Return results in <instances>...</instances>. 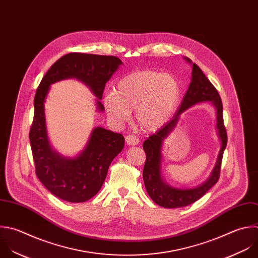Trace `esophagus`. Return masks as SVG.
I'll use <instances>...</instances> for the list:
<instances>
[{
    "label": "esophagus",
    "mask_w": 258,
    "mask_h": 258,
    "mask_svg": "<svg viewBox=\"0 0 258 258\" xmlns=\"http://www.w3.org/2000/svg\"><path fill=\"white\" fill-rule=\"evenodd\" d=\"M125 142H126V144L130 145V146H135V145H138L140 141H139V139H138L136 136H134V135H127V136L125 137Z\"/></svg>",
    "instance_id": "34e87169"
}]
</instances>
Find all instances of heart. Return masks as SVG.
Returning a JSON list of instances; mask_svg holds the SVG:
<instances>
[{"mask_svg":"<svg viewBox=\"0 0 258 258\" xmlns=\"http://www.w3.org/2000/svg\"><path fill=\"white\" fill-rule=\"evenodd\" d=\"M181 95L178 81L171 75L154 70L133 72L122 77L116 90L104 96L109 119L121 125L136 109V121L145 132L163 126L175 111Z\"/></svg>","mask_w":258,"mask_h":258,"instance_id":"heart-1","label":"heart"}]
</instances>
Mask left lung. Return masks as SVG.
Here are the masks:
<instances>
[{"label":"left lung","instance_id":"obj_1","mask_svg":"<svg viewBox=\"0 0 258 258\" xmlns=\"http://www.w3.org/2000/svg\"><path fill=\"white\" fill-rule=\"evenodd\" d=\"M191 62L189 58H185ZM204 101H211L217 110V129L222 145L218 155L217 163L209 179L202 186L190 190H179L167 186L160 177V148L164 138L176 126L179 115L190 106ZM227 146V132L224 125L223 104L221 97L214 87V85L203 73L201 68L192 64L191 82L189 87L180 103V106L174 116L170 121L165 123L154 135L150 136L143 144V149L146 153V162L143 170L144 183L149 197L157 205L167 208L175 209L182 208L200 200L205 196L219 180L222 165L223 154Z\"/></svg>","mask_w":258,"mask_h":258}]
</instances>
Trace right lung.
<instances>
[{"instance_id": "right-lung-1", "label": "right lung", "mask_w": 258, "mask_h": 258, "mask_svg": "<svg viewBox=\"0 0 258 258\" xmlns=\"http://www.w3.org/2000/svg\"><path fill=\"white\" fill-rule=\"evenodd\" d=\"M121 63L114 55L71 52L50 67L38 86L29 133L35 173L46 189L60 200L84 203L93 198L100 190L112 160L123 149L124 138L121 134L95 127L78 157L68 159L56 154L48 143L44 117L49 86L62 79L76 78L101 99L106 82ZM96 104L99 110L104 109L100 100Z\"/></svg>"}]
</instances>
